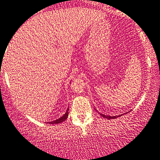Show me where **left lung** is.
I'll return each instance as SVG.
<instances>
[{"instance_id": "obj_1", "label": "left lung", "mask_w": 160, "mask_h": 160, "mask_svg": "<svg viewBox=\"0 0 160 160\" xmlns=\"http://www.w3.org/2000/svg\"><path fill=\"white\" fill-rule=\"evenodd\" d=\"M100 114H101V116H102L103 118H105L107 119H113V118H117V117H119V116H108V115H104V114H101V113H99Z\"/></svg>"}]
</instances>
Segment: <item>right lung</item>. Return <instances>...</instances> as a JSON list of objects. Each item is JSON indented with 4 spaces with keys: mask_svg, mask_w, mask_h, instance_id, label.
Masks as SVG:
<instances>
[{
    "mask_svg": "<svg viewBox=\"0 0 160 160\" xmlns=\"http://www.w3.org/2000/svg\"><path fill=\"white\" fill-rule=\"evenodd\" d=\"M68 111H69V108L67 109V112L64 114L63 116H62L61 118H59L57 119V120L53 121V122H49V124H52V125H55V124H59V123H61V122H64V121H65L66 119L67 118V117H68Z\"/></svg>",
    "mask_w": 160,
    "mask_h": 160,
    "instance_id": "add662e5",
    "label": "right lung"
}]
</instances>
